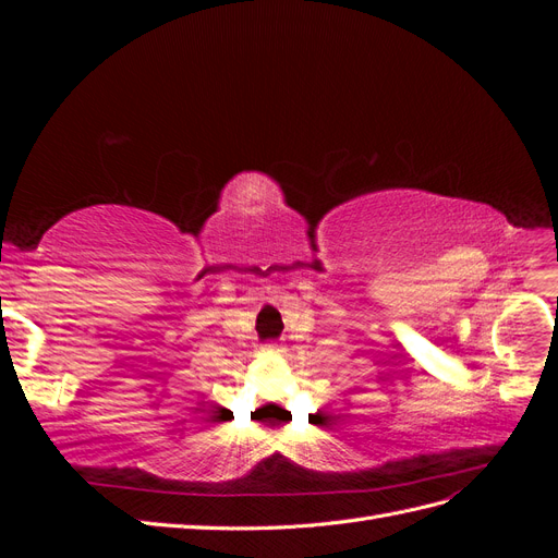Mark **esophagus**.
Masks as SVG:
<instances>
[{
    "instance_id": "1",
    "label": "esophagus",
    "mask_w": 558,
    "mask_h": 558,
    "mask_svg": "<svg viewBox=\"0 0 558 558\" xmlns=\"http://www.w3.org/2000/svg\"><path fill=\"white\" fill-rule=\"evenodd\" d=\"M263 349H265V351H281V344H279V342H265Z\"/></svg>"
}]
</instances>
